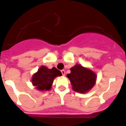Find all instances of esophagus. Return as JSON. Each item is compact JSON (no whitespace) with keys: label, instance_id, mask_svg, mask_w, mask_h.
I'll return each instance as SVG.
<instances>
[{"label":"esophagus","instance_id":"esophagus-1","mask_svg":"<svg viewBox=\"0 0 126 126\" xmlns=\"http://www.w3.org/2000/svg\"><path fill=\"white\" fill-rule=\"evenodd\" d=\"M61 73H62V74H63V76L65 75V70H61Z\"/></svg>","mask_w":126,"mask_h":126}]
</instances>
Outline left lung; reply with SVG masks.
<instances>
[{
  "label": "left lung",
  "instance_id": "1",
  "mask_svg": "<svg viewBox=\"0 0 126 126\" xmlns=\"http://www.w3.org/2000/svg\"><path fill=\"white\" fill-rule=\"evenodd\" d=\"M70 70L71 72L66 76L71 82L72 89L76 92L86 93L94 85L96 76L91 70L76 65Z\"/></svg>",
  "mask_w": 126,
  "mask_h": 126
}]
</instances>
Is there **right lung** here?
Wrapping results in <instances>:
<instances>
[{"mask_svg": "<svg viewBox=\"0 0 126 126\" xmlns=\"http://www.w3.org/2000/svg\"><path fill=\"white\" fill-rule=\"evenodd\" d=\"M62 75L61 71L55 67L49 69L45 66L39 68L32 77V84L40 91H48L51 89L54 78Z\"/></svg>", "mask_w": 126, "mask_h": 126, "instance_id": "obj_1", "label": "right lung"}]
</instances>
